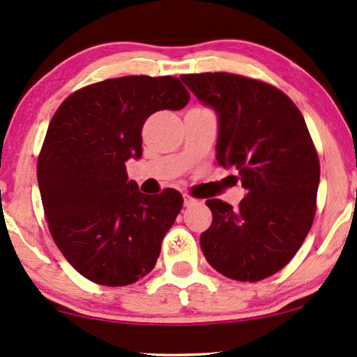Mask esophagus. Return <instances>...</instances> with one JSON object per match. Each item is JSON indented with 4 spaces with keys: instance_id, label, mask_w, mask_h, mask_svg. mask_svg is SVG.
<instances>
[{
    "instance_id": "1",
    "label": "esophagus",
    "mask_w": 357,
    "mask_h": 357,
    "mask_svg": "<svg viewBox=\"0 0 357 357\" xmlns=\"http://www.w3.org/2000/svg\"><path fill=\"white\" fill-rule=\"evenodd\" d=\"M197 204V200L193 199V197H190V195H183V205L185 206H192V205H195Z\"/></svg>"
}]
</instances>
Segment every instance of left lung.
<instances>
[{
    "mask_svg": "<svg viewBox=\"0 0 357 357\" xmlns=\"http://www.w3.org/2000/svg\"><path fill=\"white\" fill-rule=\"evenodd\" d=\"M218 114L217 160L238 172V208L206 200L212 225L200 235L206 261L227 278L259 281L291 261L313 225L319 158L300 109L284 92L230 73L180 76Z\"/></svg>",
    "mask_w": 357,
    "mask_h": 357,
    "instance_id": "left-lung-1",
    "label": "left lung"
}]
</instances>
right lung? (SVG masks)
Here are the masks:
<instances>
[{"label": "right lung", "instance_id": "obj_1", "mask_svg": "<svg viewBox=\"0 0 357 357\" xmlns=\"http://www.w3.org/2000/svg\"><path fill=\"white\" fill-rule=\"evenodd\" d=\"M188 100L177 77L124 76L73 92L52 116L38 158L44 217L84 278L126 286L155 266L183 199L174 188L139 192L126 162L142 155L149 116L180 111Z\"/></svg>", "mask_w": 357, "mask_h": 357}]
</instances>
